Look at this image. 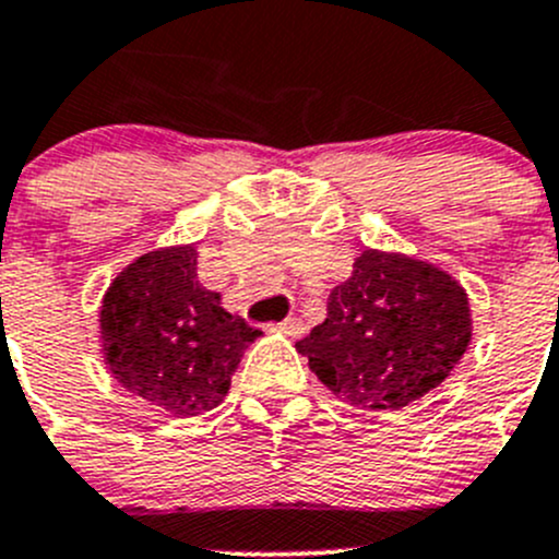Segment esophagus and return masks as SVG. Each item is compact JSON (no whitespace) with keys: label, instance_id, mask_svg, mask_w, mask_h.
Wrapping results in <instances>:
<instances>
[{"label":"esophagus","instance_id":"esophagus-1","mask_svg":"<svg viewBox=\"0 0 559 559\" xmlns=\"http://www.w3.org/2000/svg\"><path fill=\"white\" fill-rule=\"evenodd\" d=\"M275 331L286 333V336H300V333H304L306 328H304V322H300V320H295V317H292V320H284V322H278V325H275Z\"/></svg>","mask_w":559,"mask_h":559}]
</instances>
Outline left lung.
Returning <instances> with one entry per match:
<instances>
[{
    "mask_svg": "<svg viewBox=\"0 0 559 559\" xmlns=\"http://www.w3.org/2000/svg\"><path fill=\"white\" fill-rule=\"evenodd\" d=\"M472 342L468 295L450 273L367 248L295 344L328 389L364 411H400L450 378Z\"/></svg>",
    "mask_w": 559,
    "mask_h": 559,
    "instance_id": "8db88e82",
    "label": "left lung"
}]
</instances>
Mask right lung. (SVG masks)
Listing matches in <instances>:
<instances>
[{
	"label": "right lung",
	"instance_id": "obj_1",
	"mask_svg": "<svg viewBox=\"0 0 559 559\" xmlns=\"http://www.w3.org/2000/svg\"><path fill=\"white\" fill-rule=\"evenodd\" d=\"M98 328L115 380L176 419L217 408L262 336L201 286L195 245L151 250L123 267L104 292Z\"/></svg>",
	"mask_w": 559,
	"mask_h": 559
}]
</instances>
